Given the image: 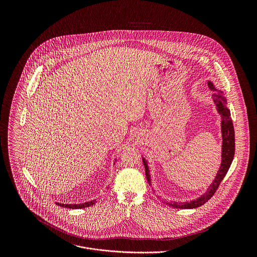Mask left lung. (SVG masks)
<instances>
[{
	"label": "left lung",
	"instance_id": "8db88e82",
	"mask_svg": "<svg viewBox=\"0 0 257 257\" xmlns=\"http://www.w3.org/2000/svg\"><path fill=\"white\" fill-rule=\"evenodd\" d=\"M210 89L212 91H216L213 95L214 97V102L217 105L218 111L220 112L221 115V135H222V150H221V164H220V170L214 180V182L211 184L209 187L208 191L206 194L198 198L197 200L191 201V202H186V203H170L166 202V205L175 208V209H195L198 207H201L205 203H207L216 193L218 190L220 182L224 178L225 174L227 173L230 164L232 162L233 156H234V149H235V144H234V130H233V124L232 120L230 117V112L229 110L225 107L226 105V100L222 96L221 92L216 90L212 82L209 81L208 83ZM145 168H146V175H147V181L150 184V175H149V169L147 166V160L144 158L143 159Z\"/></svg>",
	"mask_w": 257,
	"mask_h": 257
}]
</instances>
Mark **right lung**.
<instances>
[{
    "instance_id": "obj_1",
    "label": "right lung",
    "mask_w": 257,
    "mask_h": 257,
    "mask_svg": "<svg viewBox=\"0 0 257 257\" xmlns=\"http://www.w3.org/2000/svg\"><path fill=\"white\" fill-rule=\"evenodd\" d=\"M96 203V200H92L90 202H86L83 204H61V203H56V205L63 207V208H68V209H83L87 208L90 206H93Z\"/></svg>"
}]
</instances>
